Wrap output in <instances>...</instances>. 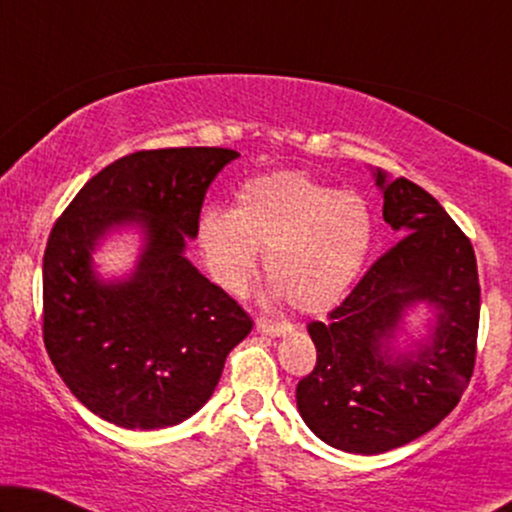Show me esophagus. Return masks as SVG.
<instances>
[{"label": "esophagus", "mask_w": 512, "mask_h": 512, "mask_svg": "<svg viewBox=\"0 0 512 512\" xmlns=\"http://www.w3.org/2000/svg\"><path fill=\"white\" fill-rule=\"evenodd\" d=\"M256 331L263 333V335H270V338H279V335H286L293 331L291 324H275V321H268V319H258L256 321Z\"/></svg>", "instance_id": "1"}]
</instances>
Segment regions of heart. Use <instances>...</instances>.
Masks as SVG:
<instances>
[{
  "instance_id": "1",
  "label": "heart",
  "mask_w": 512,
  "mask_h": 512,
  "mask_svg": "<svg viewBox=\"0 0 512 512\" xmlns=\"http://www.w3.org/2000/svg\"><path fill=\"white\" fill-rule=\"evenodd\" d=\"M373 237V214L359 195L298 170L242 181L235 209L209 205L198 219V244L216 284L242 293L265 251L268 298H289L300 312L331 310L347 296Z\"/></svg>"
}]
</instances>
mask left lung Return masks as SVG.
<instances>
[{
  "instance_id": "obj_1",
  "label": "left lung",
  "mask_w": 512,
  "mask_h": 512,
  "mask_svg": "<svg viewBox=\"0 0 512 512\" xmlns=\"http://www.w3.org/2000/svg\"><path fill=\"white\" fill-rule=\"evenodd\" d=\"M370 172L384 221L403 237L326 324L307 326L317 366L296 389L314 436L366 457L408 445L450 415L473 375L480 319L468 237L422 186ZM419 309L430 324L415 339L407 317Z\"/></svg>"
}]
</instances>
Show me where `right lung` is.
I'll return each mask as SVG.
<instances>
[{"label":"right lung","mask_w":512,"mask_h":512,"mask_svg":"<svg viewBox=\"0 0 512 512\" xmlns=\"http://www.w3.org/2000/svg\"><path fill=\"white\" fill-rule=\"evenodd\" d=\"M240 153L216 146L139 151L97 172L48 237L44 342L69 391L130 431L181 424L212 398L251 319L186 258L202 200ZM138 235L130 273L104 278L94 254Z\"/></svg>","instance_id":"right-lung-1"}]
</instances>
